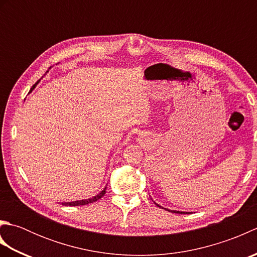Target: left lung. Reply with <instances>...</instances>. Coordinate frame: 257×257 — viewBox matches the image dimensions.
<instances>
[{
  "instance_id": "left-lung-1",
  "label": "left lung",
  "mask_w": 257,
  "mask_h": 257,
  "mask_svg": "<svg viewBox=\"0 0 257 257\" xmlns=\"http://www.w3.org/2000/svg\"><path fill=\"white\" fill-rule=\"evenodd\" d=\"M156 205H158L159 207H161L159 204H157V203H155ZM170 212H173V213H179V214H189V212H180V211H170Z\"/></svg>"
}]
</instances>
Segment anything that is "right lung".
I'll list each match as a JSON object with an SVG mask.
<instances>
[{
	"label": "right lung",
	"mask_w": 257,
	"mask_h": 257,
	"mask_svg": "<svg viewBox=\"0 0 257 257\" xmlns=\"http://www.w3.org/2000/svg\"><path fill=\"white\" fill-rule=\"evenodd\" d=\"M38 83V81H37ZM36 83V84H37ZM36 84L33 86V88H34V87L36 86ZM32 88V89H33ZM31 89V90H32ZM106 193V188L103 189L101 192L99 193V194H97L96 196H94V198H91V199H88V200H80V201H75V202H65V203H62L63 205H66V206H77V205H86V204H89V203H94V202H96V201H98L99 200L101 196H103V194Z\"/></svg>",
	"instance_id": "right-lung-1"
}]
</instances>
